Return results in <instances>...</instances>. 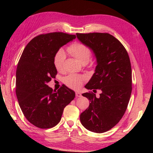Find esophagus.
Masks as SVG:
<instances>
[{"label":"esophagus","mask_w":153,"mask_h":153,"mask_svg":"<svg viewBox=\"0 0 153 153\" xmlns=\"http://www.w3.org/2000/svg\"><path fill=\"white\" fill-rule=\"evenodd\" d=\"M76 96L77 97H82V94L79 92H76Z\"/></svg>","instance_id":"esophagus-1"}]
</instances>
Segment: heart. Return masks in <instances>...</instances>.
<instances>
[{
	"instance_id": "1",
	"label": "heart",
	"mask_w": 153,
	"mask_h": 153,
	"mask_svg": "<svg viewBox=\"0 0 153 153\" xmlns=\"http://www.w3.org/2000/svg\"><path fill=\"white\" fill-rule=\"evenodd\" d=\"M67 51L69 55L76 58L82 64L87 63L90 61L91 52L90 48L81 43L75 42L68 46ZM66 55L63 50L60 49L57 51L54 57V65L59 71L63 70L64 62L65 61ZM86 77L85 76L79 74H70L64 77L65 84L73 89H77L85 82Z\"/></svg>"
}]
</instances>
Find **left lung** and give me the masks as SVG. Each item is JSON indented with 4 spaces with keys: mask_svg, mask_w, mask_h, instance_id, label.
<instances>
[{
    "mask_svg": "<svg viewBox=\"0 0 153 153\" xmlns=\"http://www.w3.org/2000/svg\"><path fill=\"white\" fill-rule=\"evenodd\" d=\"M83 45L91 49L97 59L94 74L85 88L94 92L82 96L90 105L80 114L85 128L95 133L109 130L122 118L131 93V68L128 52L122 44L107 33H77Z\"/></svg>",
    "mask_w": 153,
    "mask_h": 153,
    "instance_id": "left-lung-1",
    "label": "left lung"
}]
</instances>
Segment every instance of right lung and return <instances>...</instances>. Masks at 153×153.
<instances>
[{
  "instance_id": "right-lung-1",
  "label": "right lung",
  "mask_w": 153,
  "mask_h": 153,
  "mask_svg": "<svg viewBox=\"0 0 153 153\" xmlns=\"http://www.w3.org/2000/svg\"><path fill=\"white\" fill-rule=\"evenodd\" d=\"M76 38L63 32L41 34L25 46L16 71V95L25 117L33 126L47 129L57 125L75 92L63 85L57 91L47 85L57 71L54 57L62 46Z\"/></svg>"
}]
</instances>
